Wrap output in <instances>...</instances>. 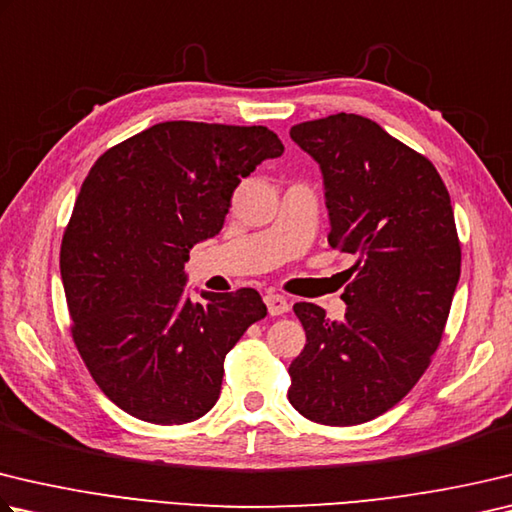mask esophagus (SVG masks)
Returning a JSON list of instances; mask_svg holds the SVG:
<instances>
[{
  "instance_id": "34e87169",
  "label": "esophagus",
  "mask_w": 512,
  "mask_h": 512,
  "mask_svg": "<svg viewBox=\"0 0 512 512\" xmlns=\"http://www.w3.org/2000/svg\"><path fill=\"white\" fill-rule=\"evenodd\" d=\"M264 302H266V306H268V313L271 315H282V313H286L288 311V300L284 295H280V293H268L266 297H264Z\"/></svg>"
}]
</instances>
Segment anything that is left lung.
<instances>
[{
  "instance_id": "obj_1",
  "label": "left lung",
  "mask_w": 512,
  "mask_h": 512,
  "mask_svg": "<svg viewBox=\"0 0 512 512\" xmlns=\"http://www.w3.org/2000/svg\"><path fill=\"white\" fill-rule=\"evenodd\" d=\"M320 165L329 244L353 257L345 320L297 302L306 345L288 401L309 421L358 425L385 414L430 367L461 275L450 194L423 154L374 120L333 114L291 127Z\"/></svg>"
}]
</instances>
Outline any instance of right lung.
<instances>
[{
  "mask_svg": "<svg viewBox=\"0 0 512 512\" xmlns=\"http://www.w3.org/2000/svg\"><path fill=\"white\" fill-rule=\"evenodd\" d=\"M284 145L268 127L167 120L91 167L62 237L71 336L96 385L141 421L212 410L226 353L266 315L255 288L185 295L190 248L219 235L232 192Z\"/></svg>",
  "mask_w": 512,
  "mask_h": 512,
  "instance_id": "1",
  "label": "right lung"
}]
</instances>
